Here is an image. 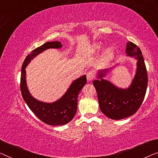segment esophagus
<instances>
[{"instance_id": "obj_1", "label": "esophagus", "mask_w": 158, "mask_h": 158, "mask_svg": "<svg viewBox=\"0 0 158 158\" xmlns=\"http://www.w3.org/2000/svg\"><path fill=\"white\" fill-rule=\"evenodd\" d=\"M94 77V74L93 71H89L87 73V81H93Z\"/></svg>"}]
</instances>
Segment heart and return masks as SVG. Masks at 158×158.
Here are the masks:
<instances>
[{
  "mask_svg": "<svg viewBox=\"0 0 158 158\" xmlns=\"http://www.w3.org/2000/svg\"><path fill=\"white\" fill-rule=\"evenodd\" d=\"M104 46L102 43L97 42L94 44L92 47L94 53L100 52L103 50ZM115 55V48L114 47H109L104 50L101 57V64L103 65H107L113 60Z\"/></svg>",
  "mask_w": 158,
  "mask_h": 158,
  "instance_id": "heart-1",
  "label": "heart"
}]
</instances>
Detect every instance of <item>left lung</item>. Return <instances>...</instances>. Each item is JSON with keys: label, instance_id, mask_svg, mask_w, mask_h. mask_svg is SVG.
I'll return each instance as SVG.
<instances>
[{"label": "left lung", "instance_id": "left-lung-1", "mask_svg": "<svg viewBox=\"0 0 158 158\" xmlns=\"http://www.w3.org/2000/svg\"><path fill=\"white\" fill-rule=\"evenodd\" d=\"M126 54L136 60L135 76L129 86L121 88L106 79L120 64L111 69L98 71V79L93 82L98 93L100 110L104 115L114 120L123 119L134 114L143 101L148 86L146 67L139 47L128 42Z\"/></svg>", "mask_w": 158, "mask_h": 158}]
</instances>
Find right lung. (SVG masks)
I'll list each match as a JSON object with an SVG mask.
<instances>
[{"mask_svg":"<svg viewBox=\"0 0 158 158\" xmlns=\"http://www.w3.org/2000/svg\"><path fill=\"white\" fill-rule=\"evenodd\" d=\"M60 42H48L35 48L27 56L21 71L20 89L24 101L30 110L43 121L50 126H62L70 122L76 115L77 106V98L85 84L86 76L83 75L72 82L61 98L53 102H45L37 99L29 91L26 81V68L34 58L49 48H60Z\"/></svg>","mask_w":158,"mask_h":158,"instance_id":"right-lung-1","label":"right lung"}]
</instances>
